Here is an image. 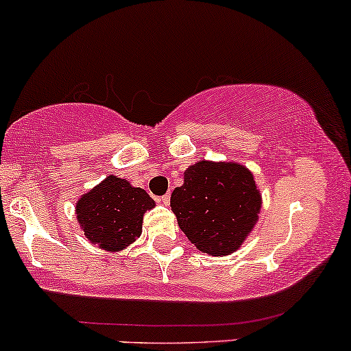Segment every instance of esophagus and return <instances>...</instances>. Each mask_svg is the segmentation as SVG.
Listing matches in <instances>:
<instances>
[{"mask_svg":"<svg viewBox=\"0 0 351 351\" xmlns=\"http://www.w3.org/2000/svg\"><path fill=\"white\" fill-rule=\"evenodd\" d=\"M158 201H160V203H162V204H165V206H168V204H170V195L160 196Z\"/></svg>","mask_w":351,"mask_h":351,"instance_id":"34e87169","label":"esophagus"}]
</instances>
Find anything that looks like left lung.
Masks as SVG:
<instances>
[{"label": "left lung", "instance_id": "8db88e82", "mask_svg": "<svg viewBox=\"0 0 351 351\" xmlns=\"http://www.w3.org/2000/svg\"><path fill=\"white\" fill-rule=\"evenodd\" d=\"M263 195L252 171L236 162L199 160L171 193L181 231L201 252L229 256L243 245L259 219Z\"/></svg>", "mask_w": 351, "mask_h": 351}]
</instances>
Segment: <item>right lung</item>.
Instances as JSON below:
<instances>
[{"instance_id": "add662e5", "label": "right lung", "mask_w": 351, "mask_h": 351, "mask_svg": "<svg viewBox=\"0 0 351 351\" xmlns=\"http://www.w3.org/2000/svg\"><path fill=\"white\" fill-rule=\"evenodd\" d=\"M155 201L130 181L107 176L75 203V216L84 236L102 251L120 252L142 234L143 215Z\"/></svg>"}]
</instances>
